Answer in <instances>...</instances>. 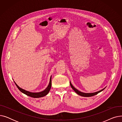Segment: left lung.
Wrapping results in <instances>:
<instances>
[{
  "mask_svg": "<svg viewBox=\"0 0 122 122\" xmlns=\"http://www.w3.org/2000/svg\"><path fill=\"white\" fill-rule=\"evenodd\" d=\"M70 86H71V87L73 88V90H74L76 93H77L78 94H79V95L81 96V97H92V96H94V95H96V94H98V93H99V92H102V91H103L104 89L105 88V87L104 88L101 89V91H98V92H93V93H84V92H80L77 89H76V88H75V87L73 86V85H72L71 82H70Z\"/></svg>",
  "mask_w": 122,
  "mask_h": 122,
  "instance_id": "8db88e82",
  "label": "left lung"
}]
</instances>
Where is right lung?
<instances>
[{"label":"right lung","mask_w":122,"mask_h":122,"mask_svg":"<svg viewBox=\"0 0 122 122\" xmlns=\"http://www.w3.org/2000/svg\"><path fill=\"white\" fill-rule=\"evenodd\" d=\"M15 82V85H16L17 87H18V88L19 89V91H21L22 93L25 94V95H27L28 96H29L30 97H33V98H40V97H43L44 96L46 95L49 92L50 90V88L51 87V76L50 77V81H49V84L48 86L46 87V88L42 92H31L27 91H25V89H23L22 88H21V87H19L16 84Z\"/></svg>","instance_id":"1"}]
</instances>
